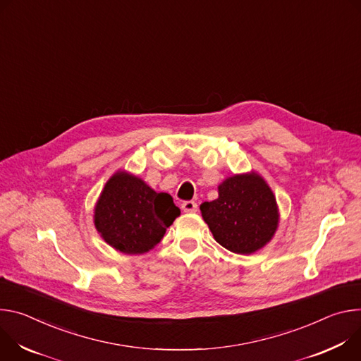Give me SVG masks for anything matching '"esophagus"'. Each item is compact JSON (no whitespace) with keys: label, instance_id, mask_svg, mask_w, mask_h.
I'll return each mask as SVG.
<instances>
[{"label":"esophagus","instance_id":"esophagus-1","mask_svg":"<svg viewBox=\"0 0 361 361\" xmlns=\"http://www.w3.org/2000/svg\"><path fill=\"white\" fill-rule=\"evenodd\" d=\"M182 209H183L185 212L193 214V212L197 211V204L193 202V201H185V202L182 204Z\"/></svg>","mask_w":361,"mask_h":361}]
</instances>
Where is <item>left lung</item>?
I'll use <instances>...</instances> for the list:
<instances>
[{
	"instance_id": "1",
	"label": "left lung",
	"mask_w": 361,
	"mask_h": 361,
	"mask_svg": "<svg viewBox=\"0 0 361 361\" xmlns=\"http://www.w3.org/2000/svg\"><path fill=\"white\" fill-rule=\"evenodd\" d=\"M218 192V199L201 205L218 244L248 255L269 243L278 226V209L272 190L259 175L228 178Z\"/></svg>"
}]
</instances>
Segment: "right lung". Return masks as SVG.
Returning a JSON list of instances; mask_svg holds the SVG:
<instances>
[{"mask_svg":"<svg viewBox=\"0 0 361 361\" xmlns=\"http://www.w3.org/2000/svg\"><path fill=\"white\" fill-rule=\"evenodd\" d=\"M179 215L169 193H157L142 179L117 172L99 197L94 225L109 245L133 255L157 245Z\"/></svg>","mask_w":361,"mask_h":361,"instance_id":"obj_1","label":"right lung"}]
</instances>
